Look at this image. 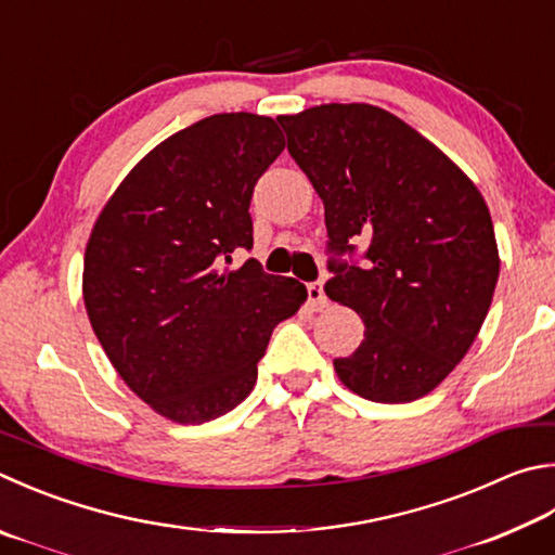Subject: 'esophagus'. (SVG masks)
I'll list each match as a JSON object with an SVG mask.
<instances>
[{"label": "esophagus", "mask_w": 555, "mask_h": 555, "mask_svg": "<svg viewBox=\"0 0 555 555\" xmlns=\"http://www.w3.org/2000/svg\"><path fill=\"white\" fill-rule=\"evenodd\" d=\"M308 300L315 310H322L327 306V296H325V288H322V281H312V284H308Z\"/></svg>", "instance_id": "34e87169"}]
</instances>
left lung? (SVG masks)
<instances>
[{
	"instance_id": "8db88e82",
	"label": "left lung",
	"mask_w": 555,
	"mask_h": 555,
	"mask_svg": "<svg viewBox=\"0 0 555 555\" xmlns=\"http://www.w3.org/2000/svg\"><path fill=\"white\" fill-rule=\"evenodd\" d=\"M288 153L325 204V294L359 312L364 339L335 359L374 402H410L466 357L500 276L490 210L476 184L405 120L371 104L279 116ZM369 242L365 264L347 262Z\"/></svg>"
}]
</instances>
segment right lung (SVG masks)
<instances>
[{
	"mask_svg": "<svg viewBox=\"0 0 555 555\" xmlns=\"http://www.w3.org/2000/svg\"><path fill=\"white\" fill-rule=\"evenodd\" d=\"M274 118L216 114L140 159L89 235V322L126 386L179 425H204L243 402L281 320L308 298L264 274L251 249L249 201L284 150Z\"/></svg>",
	"mask_w": 555,
	"mask_h": 555,
	"instance_id": "obj_1",
	"label": "right lung"
}]
</instances>
